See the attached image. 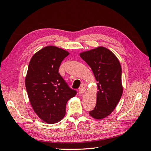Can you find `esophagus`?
Here are the masks:
<instances>
[{
    "mask_svg": "<svg viewBox=\"0 0 151 151\" xmlns=\"http://www.w3.org/2000/svg\"><path fill=\"white\" fill-rule=\"evenodd\" d=\"M85 91H86V88H84V87H81V88L79 90V93L80 94H83L85 92Z\"/></svg>",
    "mask_w": 151,
    "mask_h": 151,
    "instance_id": "1",
    "label": "esophagus"
}]
</instances>
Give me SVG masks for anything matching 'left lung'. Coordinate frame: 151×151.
I'll use <instances>...</instances> for the list:
<instances>
[{"instance_id": "8db88e82", "label": "left lung", "mask_w": 151, "mask_h": 151, "mask_svg": "<svg viewBox=\"0 0 151 151\" xmlns=\"http://www.w3.org/2000/svg\"><path fill=\"white\" fill-rule=\"evenodd\" d=\"M80 56L91 68L98 82L96 105L89 115L95 119H103L112 113L122 97L120 63L115 54L103 47L82 52Z\"/></svg>"}]
</instances>
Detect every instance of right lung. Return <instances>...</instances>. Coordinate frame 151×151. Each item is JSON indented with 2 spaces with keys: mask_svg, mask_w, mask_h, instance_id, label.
<instances>
[{
  "mask_svg": "<svg viewBox=\"0 0 151 151\" xmlns=\"http://www.w3.org/2000/svg\"><path fill=\"white\" fill-rule=\"evenodd\" d=\"M68 55L57 47H45L34 54L28 65L25 86L30 103L40 119L49 124L64 117L67 102L77 93L58 73Z\"/></svg>",
  "mask_w": 151,
  "mask_h": 151,
  "instance_id": "right-lung-1",
  "label": "right lung"
}]
</instances>
